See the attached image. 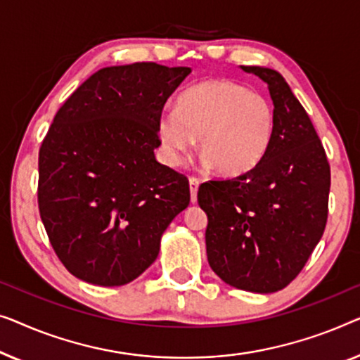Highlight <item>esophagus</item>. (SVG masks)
Returning <instances> with one entry per match:
<instances>
[{"label":"esophagus","instance_id":"obj_1","mask_svg":"<svg viewBox=\"0 0 360 360\" xmlns=\"http://www.w3.org/2000/svg\"><path fill=\"white\" fill-rule=\"evenodd\" d=\"M189 189H191V202L195 204L197 202V189H199V179L189 178Z\"/></svg>","mask_w":360,"mask_h":360}]
</instances>
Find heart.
I'll use <instances>...</instances> for the list:
<instances>
[{
    "label": "heart",
    "instance_id": "1",
    "mask_svg": "<svg viewBox=\"0 0 360 360\" xmlns=\"http://www.w3.org/2000/svg\"><path fill=\"white\" fill-rule=\"evenodd\" d=\"M276 127L274 109L264 96L230 79H210L186 89L178 109L156 122L161 153L179 166L199 136L200 153L217 173L241 176L264 160Z\"/></svg>",
    "mask_w": 360,
    "mask_h": 360
}]
</instances>
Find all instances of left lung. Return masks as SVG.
<instances>
[{"label":"left lung","instance_id":"1","mask_svg":"<svg viewBox=\"0 0 360 360\" xmlns=\"http://www.w3.org/2000/svg\"><path fill=\"white\" fill-rule=\"evenodd\" d=\"M269 88L276 127L264 160L233 179L204 182L212 271L231 287L272 293L287 287L321 240L328 219L330 165L310 117L276 70L240 67Z\"/></svg>","mask_w":360,"mask_h":360}]
</instances>
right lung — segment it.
I'll use <instances>...</instances> for the list:
<instances>
[{
	"label": "right lung",
	"instance_id": "right-lung-1",
	"mask_svg": "<svg viewBox=\"0 0 360 360\" xmlns=\"http://www.w3.org/2000/svg\"><path fill=\"white\" fill-rule=\"evenodd\" d=\"M191 72L153 62L105 67L55 115L39 151V210L78 279L103 287L136 279L189 205V181L158 163L155 148L166 101Z\"/></svg>",
	"mask_w": 360,
	"mask_h": 360
}]
</instances>
